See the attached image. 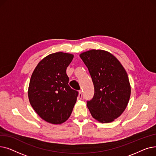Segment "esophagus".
Returning <instances> with one entry per match:
<instances>
[{"label": "esophagus", "mask_w": 156, "mask_h": 156, "mask_svg": "<svg viewBox=\"0 0 156 156\" xmlns=\"http://www.w3.org/2000/svg\"><path fill=\"white\" fill-rule=\"evenodd\" d=\"M82 98V92H81V90H79V94H78V99H81Z\"/></svg>", "instance_id": "34e87169"}]
</instances>
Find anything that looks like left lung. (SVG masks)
Returning <instances> with one entry per match:
<instances>
[{
    "label": "left lung",
    "mask_w": 156,
    "mask_h": 156,
    "mask_svg": "<svg viewBox=\"0 0 156 156\" xmlns=\"http://www.w3.org/2000/svg\"><path fill=\"white\" fill-rule=\"evenodd\" d=\"M91 76L94 87L92 99L87 101L92 116L101 122L118 118L128 105L131 87L127 73L113 55L91 50L80 55Z\"/></svg>",
    "instance_id": "obj_1"
}]
</instances>
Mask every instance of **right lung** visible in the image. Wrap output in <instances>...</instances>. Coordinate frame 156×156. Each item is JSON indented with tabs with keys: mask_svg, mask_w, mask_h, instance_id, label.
<instances>
[{
	"mask_svg": "<svg viewBox=\"0 0 156 156\" xmlns=\"http://www.w3.org/2000/svg\"><path fill=\"white\" fill-rule=\"evenodd\" d=\"M73 55L56 52L41 61L31 76L28 97L38 116L52 124H61L70 116L78 92L69 85L67 67Z\"/></svg>",
	"mask_w": 156,
	"mask_h": 156,
	"instance_id": "1",
	"label": "right lung"
}]
</instances>
